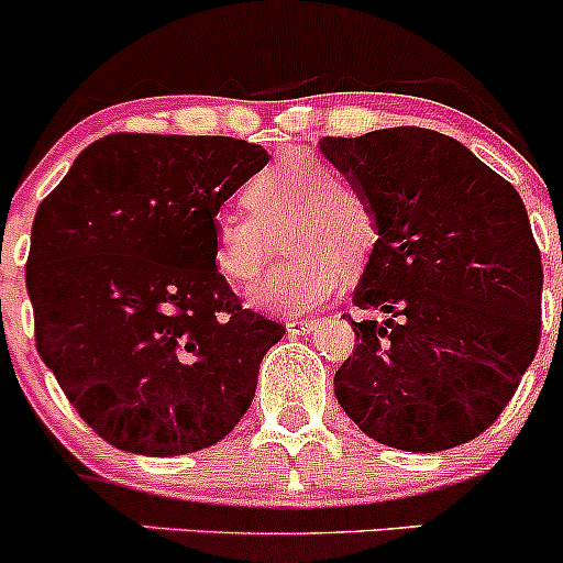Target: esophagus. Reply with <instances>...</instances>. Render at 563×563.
I'll return each instance as SVG.
<instances>
[{
  "label": "esophagus",
  "mask_w": 563,
  "mask_h": 563,
  "mask_svg": "<svg viewBox=\"0 0 563 563\" xmlns=\"http://www.w3.org/2000/svg\"><path fill=\"white\" fill-rule=\"evenodd\" d=\"M313 327H316V318H288L286 321V329L291 334H308L313 332Z\"/></svg>",
  "instance_id": "34e87169"
}]
</instances>
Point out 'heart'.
Masks as SVG:
<instances>
[{
    "label": "heart",
    "instance_id": "heart-1",
    "mask_svg": "<svg viewBox=\"0 0 563 563\" xmlns=\"http://www.w3.org/2000/svg\"><path fill=\"white\" fill-rule=\"evenodd\" d=\"M247 214H223L214 225L212 264L229 283H253L283 234L294 255L250 291V302L269 313H305L327 302L343 283V266L356 269L378 240L373 201L354 185L334 179L316 155L269 163L242 187Z\"/></svg>",
    "mask_w": 563,
    "mask_h": 563
}]
</instances>
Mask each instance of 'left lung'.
<instances>
[{
	"mask_svg": "<svg viewBox=\"0 0 563 563\" xmlns=\"http://www.w3.org/2000/svg\"><path fill=\"white\" fill-rule=\"evenodd\" d=\"M321 152L373 201L378 240L354 305V356L334 395L362 433L441 452L507 408L542 334V255L512 185L450 135L391 128L323 139Z\"/></svg>",
	"mask_w": 563,
	"mask_h": 563,
	"instance_id": "obj_1",
	"label": "left lung"
}]
</instances>
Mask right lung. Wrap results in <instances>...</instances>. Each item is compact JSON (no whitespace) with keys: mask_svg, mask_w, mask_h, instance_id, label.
Returning <instances> with one entry per match:
<instances>
[{"mask_svg":"<svg viewBox=\"0 0 563 563\" xmlns=\"http://www.w3.org/2000/svg\"><path fill=\"white\" fill-rule=\"evenodd\" d=\"M266 161L229 135L111 133L37 207L26 258L37 354L117 450H207L253 402L286 327L242 308L212 240L220 207Z\"/></svg>","mask_w":563,"mask_h":563,"instance_id":"1","label":"right lung"}]
</instances>
